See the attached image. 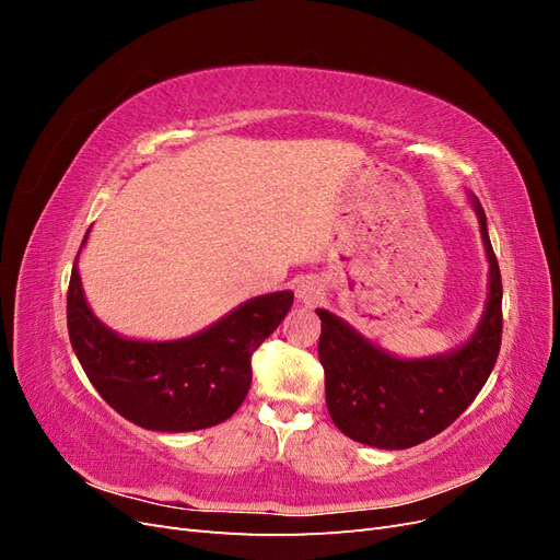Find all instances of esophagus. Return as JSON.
<instances>
[{
  "instance_id": "esophagus-1",
  "label": "esophagus",
  "mask_w": 560,
  "mask_h": 560,
  "mask_svg": "<svg viewBox=\"0 0 560 560\" xmlns=\"http://www.w3.org/2000/svg\"><path fill=\"white\" fill-rule=\"evenodd\" d=\"M322 296V282L317 278H303L296 284V299L299 303H306V306H315Z\"/></svg>"
}]
</instances>
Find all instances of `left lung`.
I'll use <instances>...</instances> for the list:
<instances>
[{"instance_id":"left-lung-1","label":"left lung","mask_w":560,"mask_h":560,"mask_svg":"<svg viewBox=\"0 0 560 560\" xmlns=\"http://www.w3.org/2000/svg\"><path fill=\"white\" fill-rule=\"evenodd\" d=\"M490 264L488 301L477 331L453 352L401 360L374 346L348 322L317 308V343L325 366L327 409L334 425L376 448H411L446 430L481 393L502 343V278L488 238L486 212L469 198Z\"/></svg>"}]
</instances>
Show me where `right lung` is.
Segmentation results:
<instances>
[{
  "mask_svg": "<svg viewBox=\"0 0 560 560\" xmlns=\"http://www.w3.org/2000/svg\"><path fill=\"white\" fill-rule=\"evenodd\" d=\"M292 303V292L264 294L189 338L132 341L93 315L74 261L67 329L79 364L116 413L144 430L194 432L238 411L252 385V354L278 329Z\"/></svg>",
  "mask_w": 560,
  "mask_h": 560,
  "instance_id": "obj_1",
  "label": "right lung"
}]
</instances>
